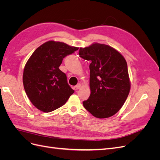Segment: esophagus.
Here are the masks:
<instances>
[{
	"label": "esophagus",
	"instance_id": "obj_1",
	"mask_svg": "<svg viewBox=\"0 0 160 160\" xmlns=\"http://www.w3.org/2000/svg\"><path fill=\"white\" fill-rule=\"evenodd\" d=\"M81 84L79 83V84H77V85L75 86V88H76V89H79L81 88Z\"/></svg>",
	"mask_w": 160,
	"mask_h": 160
}]
</instances>
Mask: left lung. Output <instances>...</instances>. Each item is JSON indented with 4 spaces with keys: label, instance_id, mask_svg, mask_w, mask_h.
Returning <instances> with one entry per match:
<instances>
[{
    "label": "left lung",
    "instance_id": "1",
    "mask_svg": "<svg viewBox=\"0 0 160 160\" xmlns=\"http://www.w3.org/2000/svg\"><path fill=\"white\" fill-rule=\"evenodd\" d=\"M79 55L91 61V94L83 102L84 108L97 118L111 117L122 108L130 91L126 61L112 47L98 42L81 47Z\"/></svg>",
    "mask_w": 160,
    "mask_h": 160
}]
</instances>
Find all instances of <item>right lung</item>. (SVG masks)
<instances>
[{
  "mask_svg": "<svg viewBox=\"0 0 160 160\" xmlns=\"http://www.w3.org/2000/svg\"><path fill=\"white\" fill-rule=\"evenodd\" d=\"M78 49L63 42L49 41L38 47L28 59L22 82L28 99L37 109L51 112L63 105L74 93L59 66L65 57Z\"/></svg>",
  "mask_w": 160,
  "mask_h": 160,
  "instance_id": "1",
  "label": "right lung"
}]
</instances>
